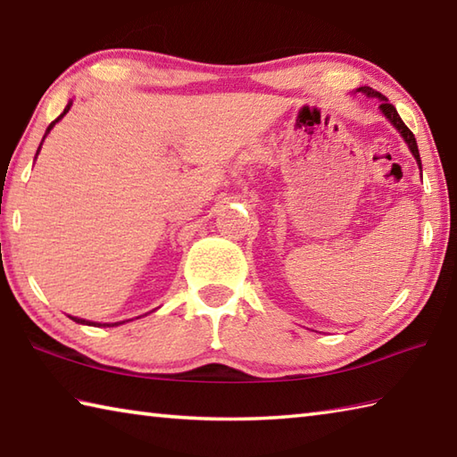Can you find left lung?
Listing matches in <instances>:
<instances>
[{
	"instance_id": "1",
	"label": "left lung",
	"mask_w": 457,
	"mask_h": 457,
	"mask_svg": "<svg viewBox=\"0 0 457 457\" xmlns=\"http://www.w3.org/2000/svg\"><path fill=\"white\" fill-rule=\"evenodd\" d=\"M358 91H361V94H366L368 97H378L379 99V110H381V113L386 115V118L389 120V123H392V126L400 131L402 134V137L405 139V144H408V147L411 149V154H413V157H416V162H418V165H420V170H421V160H420V152H418V144H416V137H413V134L410 131V128L405 126V123L402 121V118H400V113H397V110L395 107L387 102L386 99V96H381L379 91H376V89H371V87H368V86H363V87H358Z\"/></svg>"
}]
</instances>
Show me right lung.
Masks as SVG:
<instances>
[{
    "label": "right lung",
    "mask_w": 457,
    "mask_h": 457,
    "mask_svg": "<svg viewBox=\"0 0 457 457\" xmlns=\"http://www.w3.org/2000/svg\"><path fill=\"white\" fill-rule=\"evenodd\" d=\"M70 107H71V102H70L68 105H65V110H63V113L60 115V118H57L55 121H52V123H49V128H47V131H46V136L49 134V131H52V128L55 126V123H57V121H60V120L63 118V115L70 112ZM46 136H44V139H46ZM44 139H41V142H44ZM39 147H41V145H39ZM39 147H37V154H39ZM37 154H36V155H37ZM70 318H71V315H70ZM71 320H73V321H78V323H86V326H102V323H94V321H87V320H81V318H71ZM120 323H121V321H120ZM104 326H118V323H104Z\"/></svg>",
    "instance_id": "1"
}]
</instances>
